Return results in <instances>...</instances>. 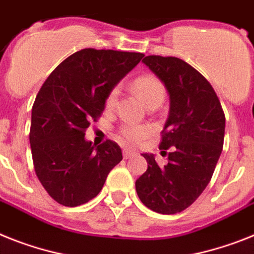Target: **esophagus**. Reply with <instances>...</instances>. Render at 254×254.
Returning a JSON list of instances; mask_svg holds the SVG:
<instances>
[{"instance_id": "obj_1", "label": "esophagus", "mask_w": 254, "mask_h": 254, "mask_svg": "<svg viewBox=\"0 0 254 254\" xmlns=\"http://www.w3.org/2000/svg\"><path fill=\"white\" fill-rule=\"evenodd\" d=\"M134 155H135V152H134V151L127 150V148H124V150H123L124 159H130V157H133Z\"/></svg>"}]
</instances>
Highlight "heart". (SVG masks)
Returning a JSON list of instances; mask_svg holds the SVG:
<instances>
[{"mask_svg": "<svg viewBox=\"0 0 254 254\" xmlns=\"http://www.w3.org/2000/svg\"><path fill=\"white\" fill-rule=\"evenodd\" d=\"M133 89L146 107H150L152 104L160 106L167 94L163 82L153 74H140L134 78ZM117 97H119V87H112L106 98V107L110 110L114 108L116 106ZM150 133L151 129L146 125H123L119 129V135L121 139L129 144H138L144 138L148 137Z\"/></svg>", "mask_w": 254, "mask_h": 254, "instance_id": "1", "label": "heart"}]
</instances>
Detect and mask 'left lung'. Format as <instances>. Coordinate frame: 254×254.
<instances>
[{
    "label": "left lung",
    "mask_w": 254,
    "mask_h": 254,
    "mask_svg": "<svg viewBox=\"0 0 254 254\" xmlns=\"http://www.w3.org/2000/svg\"><path fill=\"white\" fill-rule=\"evenodd\" d=\"M142 62L169 93V117L159 148L170 152L164 167L153 155L143 153L148 168L135 181V190L151 210L176 214L189 208L212 180L222 152L225 114L209 81L192 65L160 55Z\"/></svg>",
    "instance_id": "obj_1"
}]
</instances>
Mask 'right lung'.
<instances>
[{
    "instance_id": "right-lung-1",
    "label": "right lung",
    "mask_w": 254,
    "mask_h": 254,
    "mask_svg": "<svg viewBox=\"0 0 254 254\" xmlns=\"http://www.w3.org/2000/svg\"><path fill=\"white\" fill-rule=\"evenodd\" d=\"M142 53L82 49L46 78L32 107L31 142L36 176L46 192L64 206H77L101 192L123 160L120 146L85 140L112 87L143 58Z\"/></svg>"
}]
</instances>
